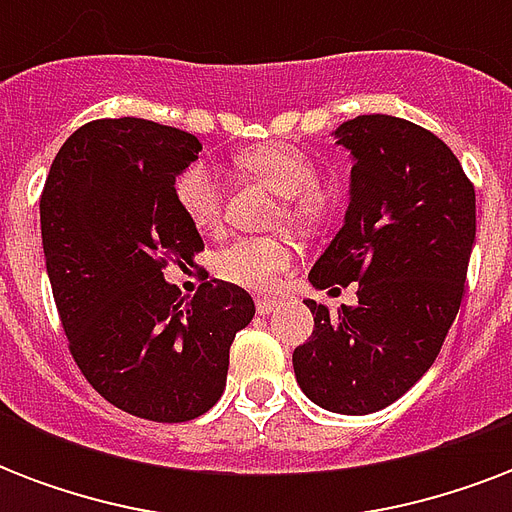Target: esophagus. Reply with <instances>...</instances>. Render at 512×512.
<instances>
[{
  "label": "esophagus",
  "mask_w": 512,
  "mask_h": 512,
  "mask_svg": "<svg viewBox=\"0 0 512 512\" xmlns=\"http://www.w3.org/2000/svg\"><path fill=\"white\" fill-rule=\"evenodd\" d=\"M279 305V300H268V297H263V300H257L255 308H257V316H268V313L273 311Z\"/></svg>",
  "instance_id": "1"
}]
</instances>
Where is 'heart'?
I'll return each mask as SVG.
<instances>
[{
  "label": "heart",
  "mask_w": 512,
  "mask_h": 512,
  "mask_svg": "<svg viewBox=\"0 0 512 512\" xmlns=\"http://www.w3.org/2000/svg\"><path fill=\"white\" fill-rule=\"evenodd\" d=\"M239 170L260 177L284 201L279 217L287 223L311 228L327 209V193L321 191L319 170L311 156L289 143H263L236 154ZM175 201L188 223L201 233H215L223 223V191L212 167L204 162L188 164L175 177ZM295 260V249L281 236H241L215 252L212 268L223 281L247 292H271L281 273Z\"/></svg>",
  "instance_id": "b5f03b06"
}]
</instances>
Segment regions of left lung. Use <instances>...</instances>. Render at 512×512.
Instances as JSON below:
<instances>
[{"label":"left lung","instance_id":"left-lung-1","mask_svg":"<svg viewBox=\"0 0 512 512\" xmlns=\"http://www.w3.org/2000/svg\"><path fill=\"white\" fill-rule=\"evenodd\" d=\"M335 138L353 156L350 204L308 281L332 292L358 281V303L329 313L305 300L313 335L292 364L313 404L372 414L428 372L460 311L476 188L444 140L398 116H356Z\"/></svg>","mask_w":512,"mask_h":512}]
</instances>
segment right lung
Segmentation results:
<instances>
[{
	"mask_svg": "<svg viewBox=\"0 0 512 512\" xmlns=\"http://www.w3.org/2000/svg\"><path fill=\"white\" fill-rule=\"evenodd\" d=\"M196 135L148 119H98L55 156L39 217L52 297L68 350L122 412L185 422L225 390L228 350L255 316L249 292L164 281L204 249L175 201V177L199 159Z\"/></svg>",
	"mask_w": 512,
	"mask_h": 512,
	"instance_id": "right-lung-1",
	"label": "right lung"
}]
</instances>
